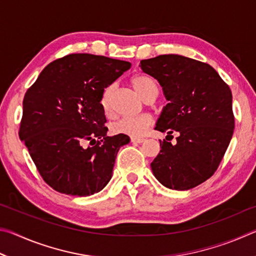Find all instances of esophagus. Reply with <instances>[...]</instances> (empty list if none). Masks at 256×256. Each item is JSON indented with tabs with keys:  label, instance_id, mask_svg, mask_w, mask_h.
<instances>
[{
	"label": "esophagus",
	"instance_id": "34e87169",
	"mask_svg": "<svg viewBox=\"0 0 256 256\" xmlns=\"http://www.w3.org/2000/svg\"><path fill=\"white\" fill-rule=\"evenodd\" d=\"M131 142H132V144H142V142H144V138H131Z\"/></svg>",
	"mask_w": 256,
	"mask_h": 256
}]
</instances>
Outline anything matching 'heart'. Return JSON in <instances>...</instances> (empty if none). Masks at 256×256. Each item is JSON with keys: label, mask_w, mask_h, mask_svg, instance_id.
<instances>
[{"label": "heart", "mask_w": 256, "mask_h": 256, "mask_svg": "<svg viewBox=\"0 0 256 256\" xmlns=\"http://www.w3.org/2000/svg\"><path fill=\"white\" fill-rule=\"evenodd\" d=\"M132 86L144 99L158 94L157 82L154 81V78L149 76L138 74L133 76ZM115 84H108L102 92L99 102H100L102 110L106 114L112 110V99L115 92ZM151 125H152V118L149 115L125 116V118H120L112 124V132L115 134H124V136L132 138H138L144 136Z\"/></svg>", "instance_id": "1"}]
</instances>
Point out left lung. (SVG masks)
Returning a JSON list of instances; mask_svg holds the SVG:
<instances>
[{"mask_svg": "<svg viewBox=\"0 0 256 256\" xmlns=\"http://www.w3.org/2000/svg\"><path fill=\"white\" fill-rule=\"evenodd\" d=\"M140 63L170 102L154 128L167 136L177 134L175 144L159 140L162 149L151 170L168 188H196L214 174L232 140L230 88L209 64L182 55H159Z\"/></svg>", "mask_w": 256, "mask_h": 256, "instance_id": "left-lung-1", "label": "left lung"}]
</instances>
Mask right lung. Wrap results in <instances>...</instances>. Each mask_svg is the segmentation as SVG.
<instances>
[{
  "label": "right lung",
  "instance_id": "obj_1",
  "mask_svg": "<svg viewBox=\"0 0 256 256\" xmlns=\"http://www.w3.org/2000/svg\"><path fill=\"white\" fill-rule=\"evenodd\" d=\"M130 68L106 56L70 54L50 63L27 90L19 136L53 190L88 196L112 178L116 154L130 138L106 136L99 102L105 86Z\"/></svg>",
  "mask_w": 256,
  "mask_h": 256
}]
</instances>
